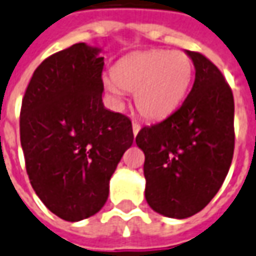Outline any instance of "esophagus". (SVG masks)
<instances>
[{
	"mask_svg": "<svg viewBox=\"0 0 256 256\" xmlns=\"http://www.w3.org/2000/svg\"><path fill=\"white\" fill-rule=\"evenodd\" d=\"M140 130H141V126H140L137 122H133V134L134 136H137Z\"/></svg>",
	"mask_w": 256,
	"mask_h": 256,
	"instance_id": "esophagus-1",
	"label": "esophagus"
}]
</instances>
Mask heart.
I'll return each instance as SVG.
<instances>
[{"mask_svg":"<svg viewBox=\"0 0 256 256\" xmlns=\"http://www.w3.org/2000/svg\"><path fill=\"white\" fill-rule=\"evenodd\" d=\"M192 77V62L179 50L133 52L116 62L111 77H104L106 90L116 104L123 90L134 92V103L144 118L162 119L184 99Z\"/></svg>","mask_w":256,"mask_h":256,"instance_id":"1","label":"heart"}]
</instances>
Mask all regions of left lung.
I'll return each instance as SVG.
<instances>
[{"label": "left lung", "mask_w": 256, "mask_h": 256, "mask_svg": "<svg viewBox=\"0 0 256 256\" xmlns=\"http://www.w3.org/2000/svg\"><path fill=\"white\" fill-rule=\"evenodd\" d=\"M196 68L190 94L175 112L136 137L145 153V198L154 212L187 218L222 186L234 148V102L218 68L186 50Z\"/></svg>", "instance_id": "8db88e82"}]
</instances>
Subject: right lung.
<instances>
[{
	"label": "right lung",
	"instance_id": "1",
	"mask_svg": "<svg viewBox=\"0 0 256 256\" xmlns=\"http://www.w3.org/2000/svg\"><path fill=\"white\" fill-rule=\"evenodd\" d=\"M102 48L77 43L38 66L20 112L28 178L51 213L76 222L96 214L133 144L128 116L104 107Z\"/></svg>",
	"mask_w": 256,
	"mask_h": 256
}]
</instances>
